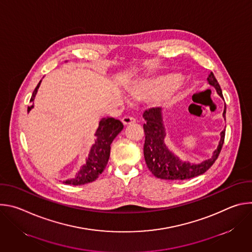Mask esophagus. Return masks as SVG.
<instances>
[{
    "instance_id": "1",
    "label": "esophagus",
    "mask_w": 252,
    "mask_h": 252,
    "mask_svg": "<svg viewBox=\"0 0 252 252\" xmlns=\"http://www.w3.org/2000/svg\"><path fill=\"white\" fill-rule=\"evenodd\" d=\"M122 122L125 126H127V125H130V124H133L135 123V119L132 118V117H124L122 119Z\"/></svg>"
}]
</instances>
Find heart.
I'll use <instances>...</instances> for the list:
<instances>
[{
  "instance_id": "b5f03b06",
  "label": "heart",
  "mask_w": 252,
  "mask_h": 252,
  "mask_svg": "<svg viewBox=\"0 0 252 252\" xmlns=\"http://www.w3.org/2000/svg\"><path fill=\"white\" fill-rule=\"evenodd\" d=\"M138 90L141 91L142 93H151V92L154 90V88H153V83H152V82H149V81L142 82V83L139 84Z\"/></svg>"
}]
</instances>
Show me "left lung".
Instances as JSON below:
<instances>
[{
	"label": "left lung",
	"mask_w": 252,
	"mask_h": 252,
	"mask_svg": "<svg viewBox=\"0 0 252 252\" xmlns=\"http://www.w3.org/2000/svg\"><path fill=\"white\" fill-rule=\"evenodd\" d=\"M207 82L217 90L218 94L223 98L220 86L215 79L213 73H210ZM226 105H224L223 118L225 120ZM146 120L143 125V130L146 134L145 146H143V155L149 169L152 173L161 179H171V181H185V179L192 178L194 176L204 173L218 159L220 151L222 149L225 129L220 132V140L218 149L212 154V157L200 163H190L189 161H183L175 155L168 151L165 146V128L162 122V115L160 107H153L147 110L142 115Z\"/></svg>",
	"instance_id": "left-lung-1"
}]
</instances>
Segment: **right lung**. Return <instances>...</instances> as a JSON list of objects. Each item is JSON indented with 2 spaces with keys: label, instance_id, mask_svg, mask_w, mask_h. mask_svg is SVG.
<instances>
[{
  "label": "right lung",
  "instance_id": "add662e5",
  "mask_svg": "<svg viewBox=\"0 0 252 252\" xmlns=\"http://www.w3.org/2000/svg\"><path fill=\"white\" fill-rule=\"evenodd\" d=\"M41 82L35 87L31 100L33 101L35 94L41 85ZM33 104L28 106V113L32 109ZM124 125L121 121L114 118H103L99 121L98 127L95 131V140L93 145L86 163L82 166L75 178L67 179L64 182L66 185L82 186L89 183H93L99 176V174L105 168L110 158L111 145L115 137L122 131Z\"/></svg>",
  "mask_w": 252,
  "mask_h": 252
}]
</instances>
